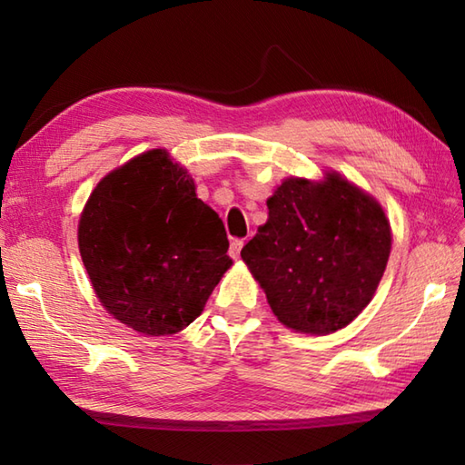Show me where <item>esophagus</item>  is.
I'll return each mask as SVG.
<instances>
[{"instance_id":"obj_1","label":"esophagus","mask_w":465,"mask_h":465,"mask_svg":"<svg viewBox=\"0 0 465 465\" xmlns=\"http://www.w3.org/2000/svg\"><path fill=\"white\" fill-rule=\"evenodd\" d=\"M243 240H233L232 243H230V255L233 260H238L240 258V252H242V248H243Z\"/></svg>"}]
</instances>
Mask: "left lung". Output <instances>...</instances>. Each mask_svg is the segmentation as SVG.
Segmentation results:
<instances>
[{
    "mask_svg": "<svg viewBox=\"0 0 465 465\" xmlns=\"http://www.w3.org/2000/svg\"><path fill=\"white\" fill-rule=\"evenodd\" d=\"M242 258L272 312L295 331L330 333L373 298L391 250L380 203L338 173L322 183L290 177Z\"/></svg>",
    "mask_w": 465,
    "mask_h": 465,
    "instance_id": "left-lung-1",
    "label": "left lung"
}]
</instances>
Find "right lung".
I'll return each mask as SVG.
<instances>
[{
  "mask_svg": "<svg viewBox=\"0 0 465 465\" xmlns=\"http://www.w3.org/2000/svg\"><path fill=\"white\" fill-rule=\"evenodd\" d=\"M80 253L97 298L145 335L190 325L232 265L223 223L167 152L105 175L80 220Z\"/></svg>",
  "mask_w": 465,
  "mask_h": 465,
  "instance_id": "1",
  "label": "right lung"
}]
</instances>
